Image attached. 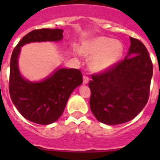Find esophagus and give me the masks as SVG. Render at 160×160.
Here are the masks:
<instances>
[{
  "label": "esophagus",
  "instance_id": "esophagus-1",
  "mask_svg": "<svg viewBox=\"0 0 160 160\" xmlns=\"http://www.w3.org/2000/svg\"><path fill=\"white\" fill-rule=\"evenodd\" d=\"M89 82V77L87 75L83 76V84H87Z\"/></svg>",
  "mask_w": 160,
  "mask_h": 160
}]
</instances>
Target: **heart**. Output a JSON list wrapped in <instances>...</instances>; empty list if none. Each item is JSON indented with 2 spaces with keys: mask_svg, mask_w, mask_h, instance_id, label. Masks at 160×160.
Wrapping results in <instances>:
<instances>
[{
  "mask_svg": "<svg viewBox=\"0 0 160 160\" xmlns=\"http://www.w3.org/2000/svg\"><path fill=\"white\" fill-rule=\"evenodd\" d=\"M122 53V43L107 37L94 38L82 50L83 56L93 58L90 68L94 71H102L111 67L119 59Z\"/></svg>",
  "mask_w": 160,
  "mask_h": 160,
  "instance_id": "heart-1",
  "label": "heart"
}]
</instances>
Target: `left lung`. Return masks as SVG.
Returning a JSON list of instances; mask_svg holds the SVG:
<instances>
[{"label": "left lung", "mask_w": 160, "mask_h": 160, "mask_svg": "<svg viewBox=\"0 0 160 160\" xmlns=\"http://www.w3.org/2000/svg\"><path fill=\"white\" fill-rule=\"evenodd\" d=\"M128 56L107 70L94 73L89 82L90 110L108 125L127 122L136 117L149 98L153 64L142 42L130 38Z\"/></svg>", "instance_id": "8db88e82"}]
</instances>
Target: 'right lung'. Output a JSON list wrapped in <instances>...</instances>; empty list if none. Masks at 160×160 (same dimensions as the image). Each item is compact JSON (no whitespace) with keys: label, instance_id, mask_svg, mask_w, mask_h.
I'll return each instance as SVG.
<instances>
[{"label":"right lung","instance_id":"right-lung-1","mask_svg":"<svg viewBox=\"0 0 160 160\" xmlns=\"http://www.w3.org/2000/svg\"><path fill=\"white\" fill-rule=\"evenodd\" d=\"M60 29H35L22 38L13 49L10 59L8 90L18 111L26 119L47 125L57 121L66 107L73 90L83 82L81 70L59 69L53 75L40 82H30L20 74L18 58L21 47L32 42L60 41Z\"/></svg>","mask_w":160,"mask_h":160}]
</instances>
